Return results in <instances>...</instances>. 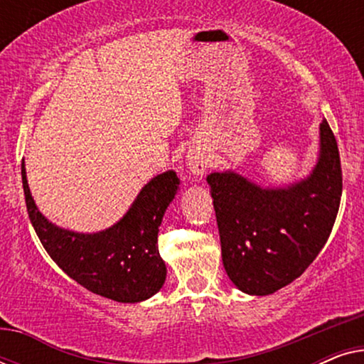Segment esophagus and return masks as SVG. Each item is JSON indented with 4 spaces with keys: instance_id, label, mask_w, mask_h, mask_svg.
I'll return each mask as SVG.
<instances>
[{
    "instance_id": "obj_1",
    "label": "esophagus",
    "mask_w": 364,
    "mask_h": 364,
    "mask_svg": "<svg viewBox=\"0 0 364 364\" xmlns=\"http://www.w3.org/2000/svg\"><path fill=\"white\" fill-rule=\"evenodd\" d=\"M207 167L208 157L205 156V152L193 149V151L187 154V168L192 176H202V173L207 171Z\"/></svg>"
}]
</instances>
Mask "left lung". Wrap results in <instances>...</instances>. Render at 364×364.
I'll list each match as a JSON object with an SVG mask.
<instances>
[{
    "mask_svg": "<svg viewBox=\"0 0 364 364\" xmlns=\"http://www.w3.org/2000/svg\"><path fill=\"white\" fill-rule=\"evenodd\" d=\"M207 182L228 278L248 295H270L310 267L335 225L343 191L335 134L323 119L316 166L291 186L260 187L233 171Z\"/></svg>",
    "mask_w": 364,
    "mask_h": 364,
    "instance_id": "obj_1",
    "label": "left lung"
}]
</instances>
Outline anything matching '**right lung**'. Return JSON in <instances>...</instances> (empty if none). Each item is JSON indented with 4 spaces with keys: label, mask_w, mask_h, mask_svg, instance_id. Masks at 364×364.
<instances>
[{
    "label": "right lung",
    "mask_w": 364,
    "mask_h": 364,
    "mask_svg": "<svg viewBox=\"0 0 364 364\" xmlns=\"http://www.w3.org/2000/svg\"><path fill=\"white\" fill-rule=\"evenodd\" d=\"M21 177L28 215L43 247L58 267L86 290L121 303H137L161 290L167 268L157 247L159 227L176 197L177 173L167 171L149 181L126 215L97 233H79L54 225L38 210Z\"/></svg>",
    "instance_id": "obj_1"
}]
</instances>
